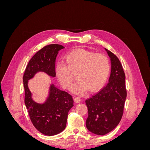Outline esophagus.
Masks as SVG:
<instances>
[{
  "mask_svg": "<svg viewBox=\"0 0 150 150\" xmlns=\"http://www.w3.org/2000/svg\"><path fill=\"white\" fill-rule=\"evenodd\" d=\"M74 101L75 103H79V102L81 101V99L79 98H78V97H76V98L74 99Z\"/></svg>",
  "mask_w": 150,
  "mask_h": 150,
  "instance_id": "obj_1",
  "label": "esophagus"
}]
</instances>
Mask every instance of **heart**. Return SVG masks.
<instances>
[{"label":"heart","mask_w":150,"mask_h":150,"mask_svg":"<svg viewBox=\"0 0 150 150\" xmlns=\"http://www.w3.org/2000/svg\"><path fill=\"white\" fill-rule=\"evenodd\" d=\"M65 61L57 63V78L63 87L69 89L77 74L79 79L71 90L79 95L85 94L88 89L94 91L101 88L110 71V62L106 56L86 50L70 52L66 56Z\"/></svg>","instance_id":"obj_1"}]
</instances>
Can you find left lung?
Returning <instances> with one entry per match:
<instances>
[{
	"instance_id": "left-lung-1",
	"label": "left lung",
	"mask_w": 150,
	"mask_h": 150,
	"mask_svg": "<svg viewBox=\"0 0 150 150\" xmlns=\"http://www.w3.org/2000/svg\"><path fill=\"white\" fill-rule=\"evenodd\" d=\"M105 50L111 63L109 83L86 100L88 111L86 128L98 135L110 133L120 123L126 98L125 74L121 62L112 52Z\"/></svg>"
}]
</instances>
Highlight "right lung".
I'll return each instance as SVG.
<instances>
[{"instance_id":"obj_1","label":"right lung","mask_w":150,"mask_h":150,"mask_svg":"<svg viewBox=\"0 0 150 150\" xmlns=\"http://www.w3.org/2000/svg\"><path fill=\"white\" fill-rule=\"evenodd\" d=\"M64 47L59 44H50L42 48L31 58L23 76L25 104L30 119L39 132L47 136L60 133L66 126L68 112L74 106L72 96L50 86L49 94L43 104L35 102L28 88V81L38 72H44L56 77V59L59 51Z\"/></svg>"}]
</instances>
